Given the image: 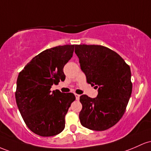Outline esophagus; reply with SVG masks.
<instances>
[{"instance_id":"34e87169","label":"esophagus","mask_w":151,"mask_h":151,"mask_svg":"<svg viewBox=\"0 0 151 151\" xmlns=\"http://www.w3.org/2000/svg\"><path fill=\"white\" fill-rule=\"evenodd\" d=\"M75 96H76V100H77V101H78L79 100V98H80V95H78V94H75Z\"/></svg>"}]
</instances>
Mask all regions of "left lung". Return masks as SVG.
<instances>
[{"instance_id": "obj_1", "label": "left lung", "mask_w": 151, "mask_h": 151, "mask_svg": "<svg viewBox=\"0 0 151 151\" xmlns=\"http://www.w3.org/2000/svg\"><path fill=\"white\" fill-rule=\"evenodd\" d=\"M75 53L88 83L98 88V96L80 97L81 125L93 130H107L126 111L131 96L130 66L113 50L98 45H76Z\"/></svg>"}]
</instances>
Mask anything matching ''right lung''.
<instances>
[{
    "instance_id": "1",
    "label": "right lung",
    "mask_w": 151,
    "mask_h": 151,
    "mask_svg": "<svg viewBox=\"0 0 151 151\" xmlns=\"http://www.w3.org/2000/svg\"><path fill=\"white\" fill-rule=\"evenodd\" d=\"M75 45L47 49L33 58L19 73L16 101L28 128L43 137L53 136L65 128V116L76 100L72 93L50 91L64 81V65L72 58Z\"/></svg>"
}]
</instances>
